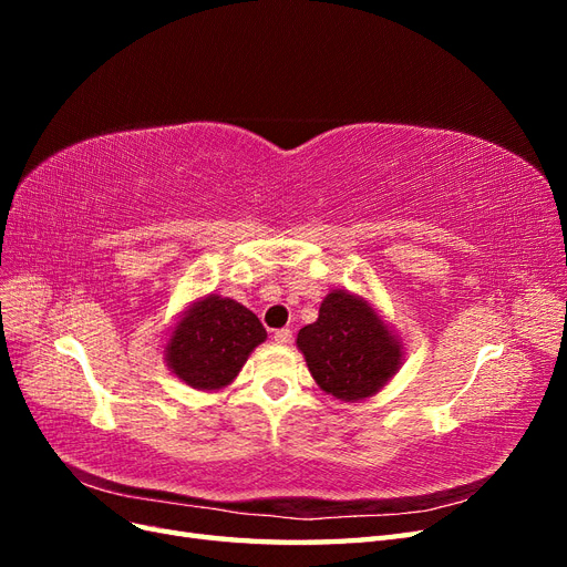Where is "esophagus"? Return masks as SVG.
Segmentation results:
<instances>
[{
  "label": "esophagus",
  "mask_w": 567,
  "mask_h": 567,
  "mask_svg": "<svg viewBox=\"0 0 567 567\" xmlns=\"http://www.w3.org/2000/svg\"><path fill=\"white\" fill-rule=\"evenodd\" d=\"M290 340H293V331H290V329L274 331V342H277V346H288Z\"/></svg>",
  "instance_id": "esophagus-1"
}]
</instances>
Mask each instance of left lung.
<instances>
[{
	"label": "left lung",
	"instance_id": "obj_1",
	"mask_svg": "<svg viewBox=\"0 0 567 567\" xmlns=\"http://www.w3.org/2000/svg\"><path fill=\"white\" fill-rule=\"evenodd\" d=\"M302 352L317 385L340 402L373 398L402 364V342L375 307L350 290H331L319 319L300 329Z\"/></svg>",
	"mask_w": 567,
	"mask_h": 567
}]
</instances>
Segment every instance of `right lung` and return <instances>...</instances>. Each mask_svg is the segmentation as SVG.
I'll use <instances>...</instances> for the list:
<instances>
[{"mask_svg":"<svg viewBox=\"0 0 567 567\" xmlns=\"http://www.w3.org/2000/svg\"><path fill=\"white\" fill-rule=\"evenodd\" d=\"M265 338V326L248 307L210 293L194 300L177 317L165 342V364L188 388L221 390Z\"/></svg>","mask_w":567,"mask_h":567,"instance_id":"1","label":"right lung"}]
</instances>
